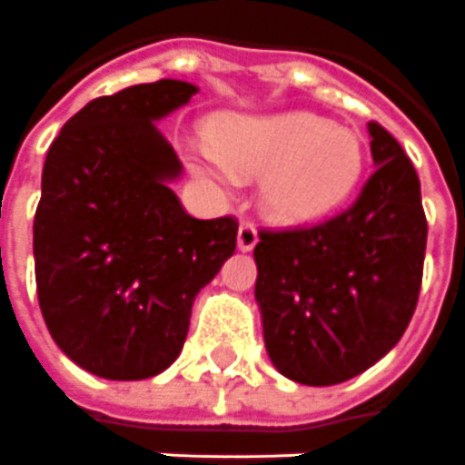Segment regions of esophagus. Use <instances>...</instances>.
I'll return each instance as SVG.
<instances>
[{"label":"esophagus","instance_id":"34e87169","mask_svg":"<svg viewBox=\"0 0 465 465\" xmlns=\"http://www.w3.org/2000/svg\"><path fill=\"white\" fill-rule=\"evenodd\" d=\"M258 245V230L250 225V223H240L238 227V248L242 252H248Z\"/></svg>","mask_w":465,"mask_h":465}]
</instances>
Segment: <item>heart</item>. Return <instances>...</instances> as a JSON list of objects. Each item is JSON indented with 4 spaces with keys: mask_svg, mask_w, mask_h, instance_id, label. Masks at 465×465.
<instances>
[{
    "mask_svg": "<svg viewBox=\"0 0 465 465\" xmlns=\"http://www.w3.org/2000/svg\"><path fill=\"white\" fill-rule=\"evenodd\" d=\"M213 144L190 150V170L217 190L258 177L262 213L282 225L328 217L353 195L363 173V144L348 127L305 112L225 117Z\"/></svg>",
    "mask_w": 465,
    "mask_h": 465,
    "instance_id": "obj_1",
    "label": "heart"
}]
</instances>
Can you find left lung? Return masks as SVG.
Wrapping results in <instances>:
<instances>
[{
  "label": "left lung",
  "instance_id": "obj_1",
  "mask_svg": "<svg viewBox=\"0 0 465 465\" xmlns=\"http://www.w3.org/2000/svg\"><path fill=\"white\" fill-rule=\"evenodd\" d=\"M375 170L353 205L321 225L260 232L255 301L272 365L335 385L378 363L406 332L423 278L420 180L393 134L368 122Z\"/></svg>",
  "mask_w": 465,
  "mask_h": 465
}]
</instances>
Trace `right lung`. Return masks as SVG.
Segmentation results:
<instances>
[{"label": "right lung", "mask_w": 465, "mask_h": 465, "mask_svg": "<svg viewBox=\"0 0 465 465\" xmlns=\"http://www.w3.org/2000/svg\"><path fill=\"white\" fill-rule=\"evenodd\" d=\"M183 80L84 104L52 143L35 215L39 308L59 351L107 381L163 373L183 351L197 292L235 252V217L197 220L154 122L190 102Z\"/></svg>", "instance_id": "1"}]
</instances>
